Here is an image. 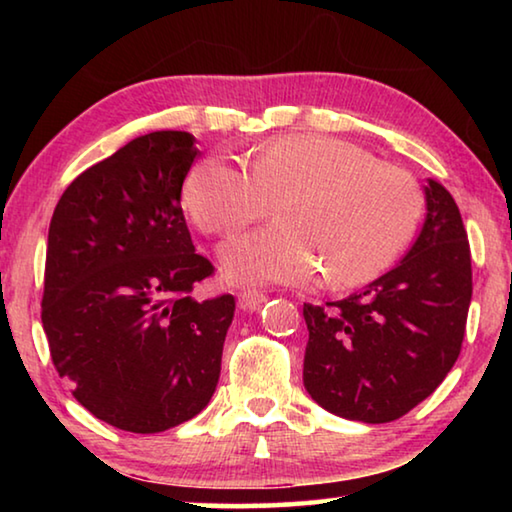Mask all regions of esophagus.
I'll return each instance as SVG.
<instances>
[{"mask_svg":"<svg viewBox=\"0 0 512 512\" xmlns=\"http://www.w3.org/2000/svg\"><path fill=\"white\" fill-rule=\"evenodd\" d=\"M266 300H268L266 293L255 291V289H248V291H241V293H239V307H241V309H248V311L259 309V307L264 305Z\"/></svg>","mask_w":512,"mask_h":512,"instance_id":"esophagus-1","label":"esophagus"}]
</instances>
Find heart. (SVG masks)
<instances>
[{"label":"heart","mask_w":512,"mask_h":512,"mask_svg":"<svg viewBox=\"0 0 512 512\" xmlns=\"http://www.w3.org/2000/svg\"><path fill=\"white\" fill-rule=\"evenodd\" d=\"M183 201L203 232L232 235L271 212L280 225L221 248L232 284H300L325 273L332 287L377 277L409 244L420 196L409 173L329 135L266 142L248 171L212 153L187 173Z\"/></svg>","instance_id":"heart-1"}]
</instances>
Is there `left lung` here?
<instances>
[{
    "label": "left lung",
    "mask_w": 512,
    "mask_h": 512,
    "mask_svg": "<svg viewBox=\"0 0 512 512\" xmlns=\"http://www.w3.org/2000/svg\"><path fill=\"white\" fill-rule=\"evenodd\" d=\"M418 239L393 271L352 296L307 305L305 381L325 411L393 422L436 391L461 354L472 300V259L461 212L427 180Z\"/></svg>",
    "instance_id": "1"
}]
</instances>
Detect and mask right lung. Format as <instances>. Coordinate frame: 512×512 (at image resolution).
I'll return each instance as SVG.
<instances>
[{
  "instance_id": "obj_1",
  "label": "right lung",
  "mask_w": 512,
  "mask_h": 512,
  "mask_svg": "<svg viewBox=\"0 0 512 512\" xmlns=\"http://www.w3.org/2000/svg\"><path fill=\"white\" fill-rule=\"evenodd\" d=\"M194 142L185 131L135 137L85 169L49 223L42 327L51 361L94 418L124 431L178 427L219 384L235 298L189 296L214 273L180 207Z\"/></svg>"
}]
</instances>
